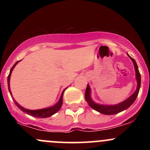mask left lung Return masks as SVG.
I'll list each match as a JSON object with an SVG mask.
<instances>
[{
	"instance_id": "8db88e82",
	"label": "left lung",
	"mask_w": 150,
	"mask_h": 150,
	"mask_svg": "<svg viewBox=\"0 0 150 150\" xmlns=\"http://www.w3.org/2000/svg\"><path fill=\"white\" fill-rule=\"evenodd\" d=\"M129 58L131 59V61L133 63L134 67H135V77H136V81H137V88L135 92L132 94L131 96H130L128 99H126L122 102L119 103V104H114V105H108V104H98V103L94 102L92 100V97H91V89L89 85H87V89L85 91V99L87 101V104H89V106L91 108H92L93 109L95 110V111H98V112L102 113V114L105 115H113L116 114V113L121 112V111H124V110L127 109L130 107L131 105L133 104L134 101H135L136 98H137V95H138L139 91H140V85H141V77L140 72H139L138 67H137V63L135 60L133 59L132 57H130V56L128 54Z\"/></svg>"
}]
</instances>
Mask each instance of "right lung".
<instances>
[{
    "label": "right lung",
    "instance_id": "right-lung-1",
    "mask_svg": "<svg viewBox=\"0 0 150 150\" xmlns=\"http://www.w3.org/2000/svg\"><path fill=\"white\" fill-rule=\"evenodd\" d=\"M20 61H17L16 63H15V64H14V65H13V66L12 67V68L10 70L9 75H8V90H9V92H10V95H11L12 97H13V96H12V92H11V90H10V76H11L12 72H13V69H14L15 65L18 64V63ZM67 88H65L64 90L63 91V92H62V94H61V97H60L59 100H58V101L57 103H56V104H55L52 106H50V107L44 108H42V109H37V110L27 109V108H25L22 107L21 105L19 104L15 100V99L13 97V101H14L15 105H16V106H18V107L20 108V110H21V111H23V112L27 113V114L30 115V116H32L37 117V118H48V117H50V116H53V114H55V113H57L58 111H59L60 108H61L62 104H63V92H64V91Z\"/></svg>",
    "mask_w": 150,
    "mask_h": 150
}]
</instances>
